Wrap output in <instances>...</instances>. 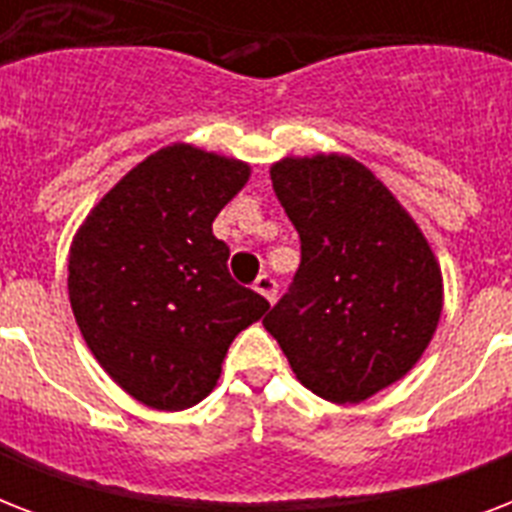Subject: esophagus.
<instances>
[{
	"mask_svg": "<svg viewBox=\"0 0 512 512\" xmlns=\"http://www.w3.org/2000/svg\"><path fill=\"white\" fill-rule=\"evenodd\" d=\"M255 289L268 300V303H273V300H276V292H279V284H276V279H273L271 273H260L255 281Z\"/></svg>",
	"mask_w": 512,
	"mask_h": 512,
	"instance_id": "34e87169",
	"label": "esophagus"
}]
</instances>
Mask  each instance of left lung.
I'll list each match as a JSON object with an SVG mask.
<instances>
[{"label": "left lung", "mask_w": 512, "mask_h": 512, "mask_svg": "<svg viewBox=\"0 0 512 512\" xmlns=\"http://www.w3.org/2000/svg\"><path fill=\"white\" fill-rule=\"evenodd\" d=\"M271 180L300 233V268L263 327L316 396L366 401L401 380L436 332V255L396 196L350 156L281 159Z\"/></svg>", "instance_id": "8db88e82"}]
</instances>
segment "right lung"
Masks as SVG:
<instances>
[{"mask_svg": "<svg viewBox=\"0 0 512 512\" xmlns=\"http://www.w3.org/2000/svg\"><path fill=\"white\" fill-rule=\"evenodd\" d=\"M247 180L244 162L175 143L127 172L76 231V324L111 380L151 409L207 398L233 337L268 311L231 279V249L212 233Z\"/></svg>", "mask_w": 512, "mask_h": 512, "instance_id": "obj_1", "label": "right lung"}]
</instances>
